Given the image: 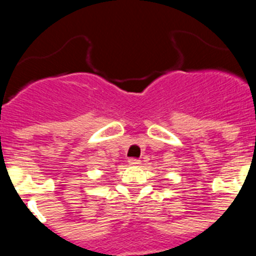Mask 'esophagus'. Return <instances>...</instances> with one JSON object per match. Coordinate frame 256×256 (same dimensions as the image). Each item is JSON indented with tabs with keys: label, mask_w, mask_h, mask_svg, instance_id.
I'll return each mask as SVG.
<instances>
[{
	"label": "esophagus",
	"mask_w": 256,
	"mask_h": 256,
	"mask_svg": "<svg viewBox=\"0 0 256 256\" xmlns=\"http://www.w3.org/2000/svg\"><path fill=\"white\" fill-rule=\"evenodd\" d=\"M128 164H130V165H132V166H138V165H140L141 161L138 160V158H128Z\"/></svg>",
	"instance_id": "esophagus-1"
}]
</instances>
